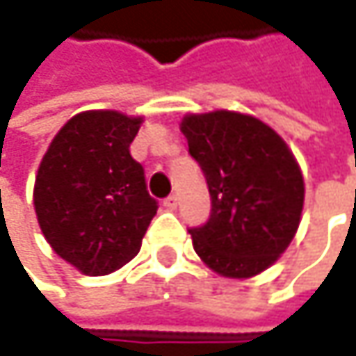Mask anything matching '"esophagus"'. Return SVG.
<instances>
[{
  "label": "esophagus",
  "instance_id": "esophagus-1",
  "mask_svg": "<svg viewBox=\"0 0 356 356\" xmlns=\"http://www.w3.org/2000/svg\"><path fill=\"white\" fill-rule=\"evenodd\" d=\"M163 204H165V208H167V210H175L179 204V197L175 195V193H171V195H167V197H165V202H163Z\"/></svg>",
  "mask_w": 356,
  "mask_h": 356
}]
</instances>
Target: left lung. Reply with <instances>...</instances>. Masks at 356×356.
<instances>
[{"label": "left lung", "instance_id": "8db88e82", "mask_svg": "<svg viewBox=\"0 0 356 356\" xmlns=\"http://www.w3.org/2000/svg\"><path fill=\"white\" fill-rule=\"evenodd\" d=\"M181 131L212 202L208 220L189 229L195 253L229 278L264 272L301 220L305 185L293 152L272 127L233 111L187 115Z\"/></svg>", "mask_w": 356, "mask_h": 356}]
</instances>
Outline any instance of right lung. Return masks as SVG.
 Wrapping results in <instances>:
<instances>
[{
	"label": "right lung",
	"mask_w": 356,
	"mask_h": 356,
	"mask_svg": "<svg viewBox=\"0 0 356 356\" xmlns=\"http://www.w3.org/2000/svg\"><path fill=\"white\" fill-rule=\"evenodd\" d=\"M142 119L86 111L53 138L35 181L40 231L59 257L88 276L125 266L159 210L144 167L129 154Z\"/></svg>",
	"instance_id": "add662e5"
}]
</instances>
